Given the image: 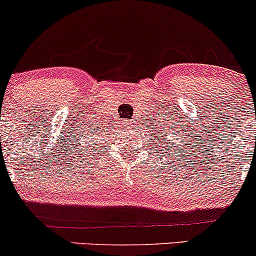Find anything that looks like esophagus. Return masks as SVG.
I'll return each mask as SVG.
<instances>
[{"instance_id":"obj_1","label":"esophagus","mask_w":256,"mask_h":256,"mask_svg":"<svg viewBox=\"0 0 256 256\" xmlns=\"http://www.w3.org/2000/svg\"><path fill=\"white\" fill-rule=\"evenodd\" d=\"M124 124L125 125H131L132 122H130V120H124Z\"/></svg>"}]
</instances>
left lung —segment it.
<instances>
[{"mask_svg":"<svg viewBox=\"0 0 256 256\" xmlns=\"http://www.w3.org/2000/svg\"><path fill=\"white\" fill-rule=\"evenodd\" d=\"M156 140H158V138H156ZM161 142H162V140H161Z\"/></svg>","mask_w":256,"mask_h":256,"instance_id":"left-lung-1","label":"left lung"}]
</instances>
